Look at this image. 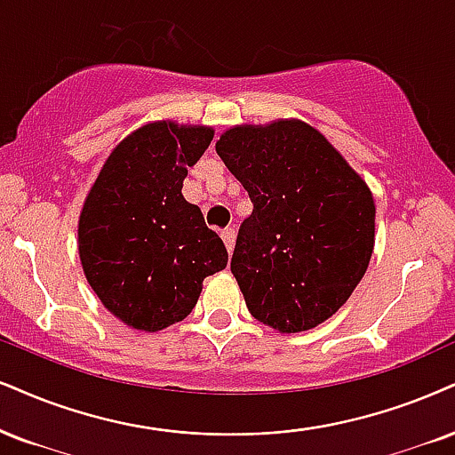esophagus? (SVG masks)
Masks as SVG:
<instances>
[{"label":"esophagus","mask_w":455,"mask_h":455,"mask_svg":"<svg viewBox=\"0 0 455 455\" xmlns=\"http://www.w3.org/2000/svg\"><path fill=\"white\" fill-rule=\"evenodd\" d=\"M221 238H223V243H226V249H228V253H232L234 251V243H236V229L234 228H226L221 232Z\"/></svg>","instance_id":"obj_1"}]
</instances>
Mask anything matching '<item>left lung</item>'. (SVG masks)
<instances>
[{"instance_id": "left-lung-1", "label": "left lung", "mask_w": 455, "mask_h": 455, "mask_svg": "<svg viewBox=\"0 0 455 455\" xmlns=\"http://www.w3.org/2000/svg\"><path fill=\"white\" fill-rule=\"evenodd\" d=\"M217 154L253 202L232 255L249 312L280 333L327 321L371 259L369 188L321 132L299 120L229 128Z\"/></svg>"}]
</instances>
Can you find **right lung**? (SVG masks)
Returning <instances> with one entry per match:
<instances>
[{"instance_id": "add662e5", "label": "right lung", "mask_w": 455, "mask_h": 455, "mask_svg": "<svg viewBox=\"0 0 455 455\" xmlns=\"http://www.w3.org/2000/svg\"><path fill=\"white\" fill-rule=\"evenodd\" d=\"M212 141L204 126L154 122L122 141L100 168L80 215V259L103 306L141 331L194 310L202 280L228 266L223 240L183 198L188 168Z\"/></svg>"}]
</instances>
